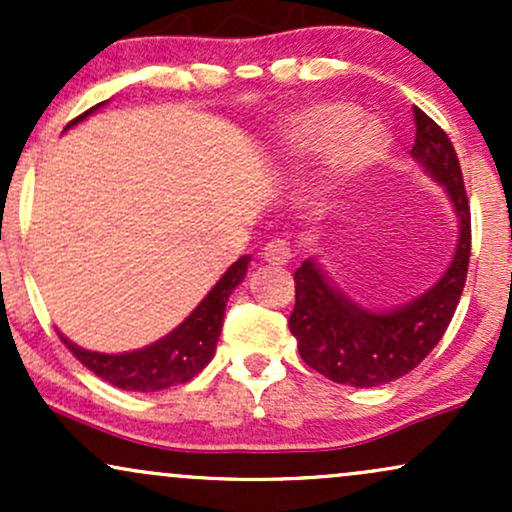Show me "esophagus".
<instances>
[{
    "mask_svg": "<svg viewBox=\"0 0 512 512\" xmlns=\"http://www.w3.org/2000/svg\"><path fill=\"white\" fill-rule=\"evenodd\" d=\"M262 255L269 264H289L291 257H293V248H291L289 240L274 238V240H269L267 245H264Z\"/></svg>",
    "mask_w": 512,
    "mask_h": 512,
    "instance_id": "esophagus-1",
    "label": "esophagus"
}]
</instances>
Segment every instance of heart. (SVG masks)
Masks as SVG:
<instances>
[{"label": "heart", "instance_id": "b5f03b06", "mask_svg": "<svg viewBox=\"0 0 512 512\" xmlns=\"http://www.w3.org/2000/svg\"><path fill=\"white\" fill-rule=\"evenodd\" d=\"M339 137H344L337 161L342 175L368 168L383 156L387 146L383 127L370 117H363L356 105L327 101L308 105L286 122L281 132V149L286 158L298 161V158L327 151Z\"/></svg>", "mask_w": 512, "mask_h": 512}]
</instances>
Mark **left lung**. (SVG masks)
Segmentation results:
<instances>
[{
  "label": "left lung",
  "mask_w": 512,
  "mask_h": 512,
  "mask_svg": "<svg viewBox=\"0 0 512 512\" xmlns=\"http://www.w3.org/2000/svg\"><path fill=\"white\" fill-rule=\"evenodd\" d=\"M416 139L411 156L448 190L460 221V240L443 279L416 298L387 313H370L327 284L313 260H305L293 274L296 305L289 330L301 358L332 383L375 387L402 378L431 354L443 339L464 281L472 252V214L464 190L462 168L445 129L421 108H414Z\"/></svg>",
  "instance_id": "obj_1"
}]
</instances>
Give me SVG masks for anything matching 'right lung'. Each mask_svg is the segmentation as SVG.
Masks as SVG:
<instances>
[{
  "instance_id": "1",
  "label": "right lung",
  "mask_w": 512,
  "mask_h": 512,
  "mask_svg": "<svg viewBox=\"0 0 512 512\" xmlns=\"http://www.w3.org/2000/svg\"><path fill=\"white\" fill-rule=\"evenodd\" d=\"M101 105L103 103H98L96 108H101ZM96 108H88L86 113L74 117L67 127L84 120ZM248 262V255L233 262L228 272L219 279V284L207 293V298L192 310V315L182 322L178 330L170 332L168 337L158 339L156 344L146 346V349L132 351V354H98V351L79 349V346L64 337L62 342L76 356V361H81L91 373H96L105 383L120 387V390L158 392L187 383L214 356L223 327V315H226L228 296L245 279Z\"/></svg>"
}]
</instances>
